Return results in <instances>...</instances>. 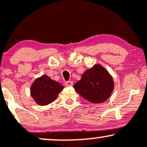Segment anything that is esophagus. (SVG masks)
Segmentation results:
<instances>
[{"label": "esophagus", "instance_id": "1", "mask_svg": "<svg viewBox=\"0 0 147 147\" xmlns=\"http://www.w3.org/2000/svg\"><path fill=\"white\" fill-rule=\"evenodd\" d=\"M65 86H73V82L71 81H68V82H65Z\"/></svg>", "mask_w": 147, "mask_h": 147}]
</instances>
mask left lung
Returning <instances> with one entry per match:
<instances>
[{
  "mask_svg": "<svg viewBox=\"0 0 147 147\" xmlns=\"http://www.w3.org/2000/svg\"><path fill=\"white\" fill-rule=\"evenodd\" d=\"M73 88L83 98L93 104H99L110 97L114 82L109 72L101 65L96 64L84 72Z\"/></svg>",
  "mask_w": 147,
  "mask_h": 147,
  "instance_id": "8db88e82",
  "label": "left lung"
}]
</instances>
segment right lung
Segmentation results:
<instances>
[{"mask_svg":"<svg viewBox=\"0 0 147 147\" xmlns=\"http://www.w3.org/2000/svg\"><path fill=\"white\" fill-rule=\"evenodd\" d=\"M63 86L46 75L35 79L30 88V95L37 104L45 106L57 99Z\"/></svg>","mask_w":147,"mask_h":147,"instance_id":"obj_1","label":"right lung"}]
</instances>
